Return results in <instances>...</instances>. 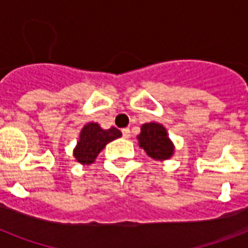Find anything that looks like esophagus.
Wrapping results in <instances>:
<instances>
[{
	"instance_id": "esophagus-1",
	"label": "esophagus",
	"mask_w": 248,
	"mask_h": 248,
	"mask_svg": "<svg viewBox=\"0 0 248 248\" xmlns=\"http://www.w3.org/2000/svg\"><path fill=\"white\" fill-rule=\"evenodd\" d=\"M122 135H124V139H128V138L131 136V131H130V128H124V130H122Z\"/></svg>"
}]
</instances>
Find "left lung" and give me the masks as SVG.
Masks as SVG:
<instances>
[{"label": "left lung", "instance_id": "1", "mask_svg": "<svg viewBox=\"0 0 248 248\" xmlns=\"http://www.w3.org/2000/svg\"><path fill=\"white\" fill-rule=\"evenodd\" d=\"M138 141L139 147L155 161H166L175 153V145L169 138L167 130L158 122L141 124Z\"/></svg>", "mask_w": 248, "mask_h": 248}]
</instances>
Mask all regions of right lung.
I'll use <instances>...</instances> for the list:
<instances>
[{
  "instance_id": "1",
  "label": "right lung",
  "mask_w": 248,
  "mask_h": 248,
  "mask_svg": "<svg viewBox=\"0 0 248 248\" xmlns=\"http://www.w3.org/2000/svg\"><path fill=\"white\" fill-rule=\"evenodd\" d=\"M120 136H122V132L116 127L104 130L96 122L86 124L79 132V139L73 149L76 161L81 165H91L105 145Z\"/></svg>"
}]
</instances>
